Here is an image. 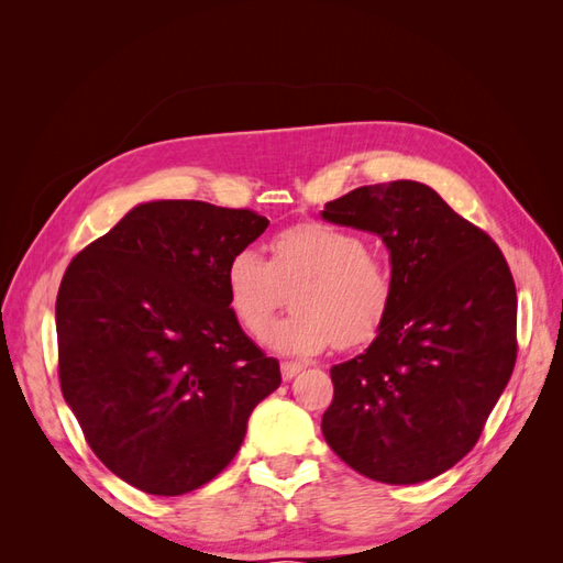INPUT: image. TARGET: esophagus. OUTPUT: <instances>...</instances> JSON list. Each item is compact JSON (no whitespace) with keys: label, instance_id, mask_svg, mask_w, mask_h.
<instances>
[{"label":"esophagus","instance_id":"1","mask_svg":"<svg viewBox=\"0 0 563 563\" xmlns=\"http://www.w3.org/2000/svg\"><path fill=\"white\" fill-rule=\"evenodd\" d=\"M300 371H302V364H298V362H284L282 364V378L284 380H291V378L298 376Z\"/></svg>","mask_w":563,"mask_h":563}]
</instances>
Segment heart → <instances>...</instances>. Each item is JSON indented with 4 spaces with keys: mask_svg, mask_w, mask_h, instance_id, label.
Listing matches in <instances>:
<instances>
[{
    "mask_svg": "<svg viewBox=\"0 0 563 563\" xmlns=\"http://www.w3.org/2000/svg\"><path fill=\"white\" fill-rule=\"evenodd\" d=\"M272 258L236 251L225 267V291L242 329L261 335L285 297L297 312L265 332V345L279 354L308 356L356 347L378 335L395 300L391 269L378 253L366 251L360 234L323 223L296 225L269 242Z\"/></svg>",
    "mask_w": 563,
    "mask_h": 563,
    "instance_id": "1",
    "label": "heart"
}]
</instances>
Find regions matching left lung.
<instances>
[{
  "label": "left lung",
  "instance_id": "obj_1",
  "mask_svg": "<svg viewBox=\"0 0 563 563\" xmlns=\"http://www.w3.org/2000/svg\"><path fill=\"white\" fill-rule=\"evenodd\" d=\"M321 218L378 234L395 282L373 343L331 368L323 439L368 479H434L472 451L512 376V272L486 232L418 180L356 187Z\"/></svg>",
  "mask_w": 563,
  "mask_h": 563
}]
</instances>
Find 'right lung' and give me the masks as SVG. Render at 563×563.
<instances>
[{
  "label": "right lung",
  "instance_id": "obj_1",
  "mask_svg": "<svg viewBox=\"0 0 563 563\" xmlns=\"http://www.w3.org/2000/svg\"><path fill=\"white\" fill-rule=\"evenodd\" d=\"M246 209L159 199L133 207L67 265L56 298L58 376L89 446L152 496L223 472L279 362L242 331L225 267L267 230Z\"/></svg>",
  "mask_w": 563,
  "mask_h": 563
}]
</instances>
